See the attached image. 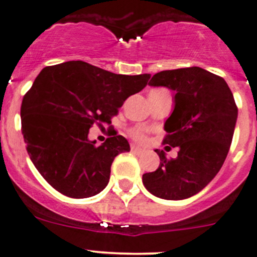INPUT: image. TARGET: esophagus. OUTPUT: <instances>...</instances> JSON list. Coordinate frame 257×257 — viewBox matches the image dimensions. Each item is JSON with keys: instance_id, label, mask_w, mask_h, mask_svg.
<instances>
[{"instance_id": "1", "label": "esophagus", "mask_w": 257, "mask_h": 257, "mask_svg": "<svg viewBox=\"0 0 257 257\" xmlns=\"http://www.w3.org/2000/svg\"><path fill=\"white\" fill-rule=\"evenodd\" d=\"M131 151L134 153H139V155H141V153L145 152L144 148H141V147H139V146H135V145L131 147Z\"/></svg>"}]
</instances>
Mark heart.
I'll return each instance as SVG.
<instances>
[{
  "label": "heart",
  "instance_id": "1",
  "mask_svg": "<svg viewBox=\"0 0 257 257\" xmlns=\"http://www.w3.org/2000/svg\"><path fill=\"white\" fill-rule=\"evenodd\" d=\"M132 136H134L135 139L140 142H146V140H147L146 135H145L141 130H135V131L132 132Z\"/></svg>",
  "mask_w": 257,
  "mask_h": 257
}]
</instances>
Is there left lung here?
I'll return each instance as SVG.
<instances>
[{
  "mask_svg": "<svg viewBox=\"0 0 257 257\" xmlns=\"http://www.w3.org/2000/svg\"><path fill=\"white\" fill-rule=\"evenodd\" d=\"M148 85L176 92L163 144L179 151L167 160L156 150L160 166L145 173L142 182L158 198L187 199L207 187L225 161L237 118L234 96L221 76L199 67L160 71Z\"/></svg>",
  "mask_w": 257,
  "mask_h": 257,
  "instance_id": "1",
  "label": "left lung"
}]
</instances>
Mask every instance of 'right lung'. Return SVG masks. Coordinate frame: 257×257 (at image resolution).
<instances>
[{"instance_id":"add662e5","label":"right lung","mask_w":257,"mask_h":257,"mask_svg":"<svg viewBox=\"0 0 257 257\" xmlns=\"http://www.w3.org/2000/svg\"><path fill=\"white\" fill-rule=\"evenodd\" d=\"M150 78L111 73L81 60L46 67L38 74L23 96L21 121L31 161L50 186L78 199L107 186L113 158L128 152L130 145L115 132L96 146L89 128L111 123L118 107Z\"/></svg>"}]
</instances>
